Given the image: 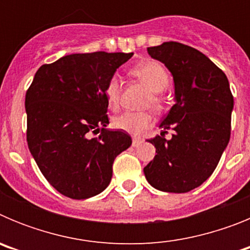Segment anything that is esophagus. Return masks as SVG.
I'll return each instance as SVG.
<instances>
[{"label": "esophagus", "instance_id": "obj_1", "mask_svg": "<svg viewBox=\"0 0 250 250\" xmlns=\"http://www.w3.org/2000/svg\"><path fill=\"white\" fill-rule=\"evenodd\" d=\"M143 139H140V138H134L132 139V146L134 147H138L139 145H141V143H143Z\"/></svg>", "mask_w": 250, "mask_h": 250}]
</instances>
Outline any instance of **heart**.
I'll return each instance as SVG.
<instances>
[{
    "label": "heart",
    "instance_id": "1",
    "mask_svg": "<svg viewBox=\"0 0 250 250\" xmlns=\"http://www.w3.org/2000/svg\"><path fill=\"white\" fill-rule=\"evenodd\" d=\"M131 74L145 83L150 89L151 94L147 98V104H152L159 107L163 104L160 92L167 89L170 83V77L165 67L156 61H144L131 68ZM105 100L110 109L115 110L120 103L121 80L119 75L114 74L107 79L104 86ZM154 116L149 111H126L115 118L112 124L119 130L129 132L131 135H140L152 126Z\"/></svg>",
    "mask_w": 250,
    "mask_h": 250
}]
</instances>
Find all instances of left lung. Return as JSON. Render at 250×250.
<instances>
[{
	"label": "left lung",
	"instance_id": "obj_1",
	"mask_svg": "<svg viewBox=\"0 0 250 250\" xmlns=\"http://www.w3.org/2000/svg\"><path fill=\"white\" fill-rule=\"evenodd\" d=\"M152 59L173 74L175 105L149 139L156 155L144 167L150 185L167 193H187L213 174L230 139L234 100L227 75L196 48L169 41L147 47ZM167 129L173 138L165 139Z\"/></svg>",
	"mask_w": 250,
	"mask_h": 250
}]
</instances>
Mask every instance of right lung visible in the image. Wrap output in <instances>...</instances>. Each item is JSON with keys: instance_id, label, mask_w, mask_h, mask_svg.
<instances>
[{"instance_id": "1", "label": "right lung", "mask_w": 250, "mask_h": 250, "mask_svg": "<svg viewBox=\"0 0 250 250\" xmlns=\"http://www.w3.org/2000/svg\"><path fill=\"white\" fill-rule=\"evenodd\" d=\"M132 55H67L41 66L27 89L28 149L46 180L67 198L100 194L115 158L131 145L127 132L106 129L104 86Z\"/></svg>"}]
</instances>
